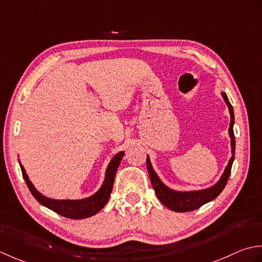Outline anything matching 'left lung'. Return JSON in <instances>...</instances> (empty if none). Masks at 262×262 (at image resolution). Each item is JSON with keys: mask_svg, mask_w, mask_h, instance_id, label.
Returning <instances> with one entry per match:
<instances>
[{"mask_svg": "<svg viewBox=\"0 0 262 262\" xmlns=\"http://www.w3.org/2000/svg\"><path fill=\"white\" fill-rule=\"evenodd\" d=\"M222 96L228 107L229 115H231V122H229L228 127V135L231 138V148H232V157L229 158L227 166L224 169V173L222 174L221 179L217 182L209 186L207 189L202 190H191V191H178L168 188L163 181L159 179L157 173L151 165L150 158L147 156V169L149 173V178H150V182L152 188L155 190L157 198L162 202L164 206H166L168 209L178 212H185V211H192L204 206L207 202L212 201L225 188V185L228 181L229 174H231L232 165L234 162V156H235V137H234L233 125H234V111L231 103H229L228 97L226 93L222 92Z\"/></svg>", "mask_w": 262, "mask_h": 262, "instance_id": "left-lung-1", "label": "left lung"}]
</instances>
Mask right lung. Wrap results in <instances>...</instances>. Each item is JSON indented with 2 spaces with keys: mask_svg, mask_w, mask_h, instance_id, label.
<instances>
[{
  "mask_svg": "<svg viewBox=\"0 0 262 262\" xmlns=\"http://www.w3.org/2000/svg\"><path fill=\"white\" fill-rule=\"evenodd\" d=\"M123 156L124 151H120L111 159V162L107 165V168H106L103 184L100 185L98 191H96L94 194L83 199H51L49 196L41 194L40 192L35 188V185L31 183L29 176L27 175L23 164L20 162L19 164L27 186H28L31 194L35 196V199L38 201L40 205L67 218L83 220V218H88L90 216L96 215V213L103 209L105 205L107 204L112 189H113L116 170L119 168V165Z\"/></svg>",
  "mask_w": 262,
  "mask_h": 262,
  "instance_id": "add662e5",
  "label": "right lung"
}]
</instances>
